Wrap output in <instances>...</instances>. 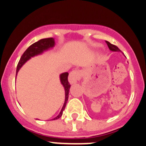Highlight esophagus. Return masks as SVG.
I'll return each mask as SVG.
<instances>
[{"label": "esophagus", "mask_w": 146, "mask_h": 146, "mask_svg": "<svg viewBox=\"0 0 146 146\" xmlns=\"http://www.w3.org/2000/svg\"><path fill=\"white\" fill-rule=\"evenodd\" d=\"M81 78V73L79 70H73L69 73V81L70 83L73 84L77 81L80 80Z\"/></svg>", "instance_id": "obj_1"}]
</instances>
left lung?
Here are the masks:
<instances>
[{
	"instance_id": "obj_1",
	"label": "left lung",
	"mask_w": 146,
	"mask_h": 146,
	"mask_svg": "<svg viewBox=\"0 0 146 146\" xmlns=\"http://www.w3.org/2000/svg\"><path fill=\"white\" fill-rule=\"evenodd\" d=\"M106 43H107V44H108V47H109L110 50V51H112V52H121V50L118 49V47H116L115 45L112 44L110 43L109 42H107V41H106Z\"/></svg>"
}]
</instances>
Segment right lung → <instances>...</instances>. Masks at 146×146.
Segmentation results:
<instances>
[{"label": "right lung", "mask_w": 146, "mask_h": 146, "mask_svg": "<svg viewBox=\"0 0 146 146\" xmlns=\"http://www.w3.org/2000/svg\"><path fill=\"white\" fill-rule=\"evenodd\" d=\"M55 40L53 38H42L40 39L38 42H35L33 44H31L25 50L24 53L20 58L19 63L17 66V74L19 72L22 66L28 61V60L31 58L36 56V55H41L45 51L50 50V49L53 48L55 46ZM68 75L69 73L68 72H64L60 74V80L61 82V85L64 86V91H65V101H64V104L63 105L61 110H60V113L57 116L54 118L52 120L58 119L59 118L62 116L63 114V111L64 110L66 105L67 101H68V98H69V88H70V85H69V82H68Z\"/></svg>", "instance_id": "add662e5"}]
</instances>
